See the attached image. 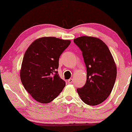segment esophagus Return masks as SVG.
Wrapping results in <instances>:
<instances>
[{"instance_id": "34e87169", "label": "esophagus", "mask_w": 132, "mask_h": 132, "mask_svg": "<svg viewBox=\"0 0 132 132\" xmlns=\"http://www.w3.org/2000/svg\"><path fill=\"white\" fill-rule=\"evenodd\" d=\"M67 82H68V84H72V83H73V79H68Z\"/></svg>"}]
</instances>
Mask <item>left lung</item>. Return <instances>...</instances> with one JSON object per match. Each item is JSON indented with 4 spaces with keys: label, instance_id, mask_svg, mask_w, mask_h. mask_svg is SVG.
Listing matches in <instances>:
<instances>
[{
    "label": "left lung",
    "instance_id": "left-lung-1",
    "mask_svg": "<svg viewBox=\"0 0 132 132\" xmlns=\"http://www.w3.org/2000/svg\"><path fill=\"white\" fill-rule=\"evenodd\" d=\"M82 52L87 76L86 84L77 89L81 100L90 106L109 97L117 77V66L109 48L98 38L83 36L73 40Z\"/></svg>",
    "mask_w": 132,
    "mask_h": 132
}]
</instances>
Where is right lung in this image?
<instances>
[{
  "mask_svg": "<svg viewBox=\"0 0 132 132\" xmlns=\"http://www.w3.org/2000/svg\"><path fill=\"white\" fill-rule=\"evenodd\" d=\"M71 43L56 37H43L29 46L23 57L20 79L25 89L36 101L51 102L65 86L57 69L59 59Z\"/></svg>",
  "mask_w": 132,
  "mask_h": 132,
  "instance_id": "obj_1",
  "label": "right lung"
}]
</instances>
